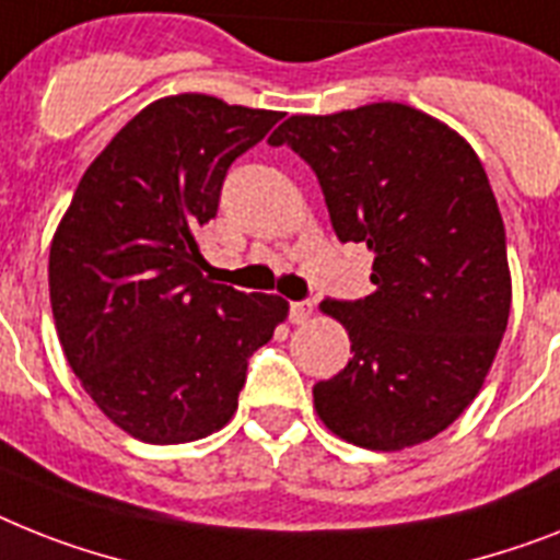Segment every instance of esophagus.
<instances>
[{
    "instance_id": "1",
    "label": "esophagus",
    "mask_w": 560,
    "mask_h": 560,
    "mask_svg": "<svg viewBox=\"0 0 560 560\" xmlns=\"http://www.w3.org/2000/svg\"><path fill=\"white\" fill-rule=\"evenodd\" d=\"M314 306L312 300H294V303H289V320L291 323H306L308 317H312Z\"/></svg>"
}]
</instances>
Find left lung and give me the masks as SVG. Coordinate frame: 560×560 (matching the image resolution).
I'll use <instances>...</instances> for the list:
<instances>
[{
  "mask_svg": "<svg viewBox=\"0 0 560 560\" xmlns=\"http://www.w3.org/2000/svg\"><path fill=\"white\" fill-rule=\"evenodd\" d=\"M269 142L312 165L337 240L374 257L369 298L320 303L354 354L314 386V409L363 450L435 438L475 400L510 320L506 234L478 154L400 103L289 117Z\"/></svg>",
  "mask_w": 560,
  "mask_h": 560,
  "instance_id": "obj_1",
  "label": "left lung"
}]
</instances>
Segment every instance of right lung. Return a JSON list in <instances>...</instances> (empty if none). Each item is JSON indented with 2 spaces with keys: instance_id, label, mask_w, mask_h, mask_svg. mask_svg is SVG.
I'll return each mask as SVG.
<instances>
[{
  "instance_id": "add662e5",
  "label": "right lung",
  "mask_w": 560,
  "mask_h": 560,
  "mask_svg": "<svg viewBox=\"0 0 560 560\" xmlns=\"http://www.w3.org/2000/svg\"><path fill=\"white\" fill-rule=\"evenodd\" d=\"M280 110L179 94L142 108L88 165L50 243L62 352L105 418L145 443H188L237 412L248 358L289 303L211 283L197 231L231 163Z\"/></svg>"
}]
</instances>
